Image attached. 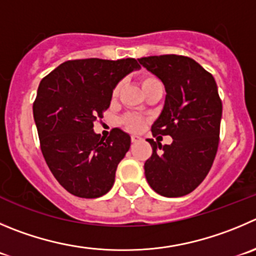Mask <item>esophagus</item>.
<instances>
[{"mask_svg":"<svg viewBox=\"0 0 256 256\" xmlns=\"http://www.w3.org/2000/svg\"><path fill=\"white\" fill-rule=\"evenodd\" d=\"M140 140H142V138H140V136H138V134H133V136H132V142H133V143H136V142H140Z\"/></svg>","mask_w":256,"mask_h":256,"instance_id":"obj_1","label":"esophagus"}]
</instances>
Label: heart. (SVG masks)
<instances>
[{"label":"heart","mask_w":256,"mask_h":256,"mask_svg":"<svg viewBox=\"0 0 256 256\" xmlns=\"http://www.w3.org/2000/svg\"><path fill=\"white\" fill-rule=\"evenodd\" d=\"M157 82V79H156L154 76H150V75H147V76H143L142 78V88L144 89V88H147L148 85H150L152 82ZM120 84H116V86H114L113 89V93H112V96L113 98H116L119 94V90H120ZM146 122H147V118L143 116H140V114H134V113H130V114H126V116H123V119H122V123L124 124V126L128 128V130H134V132H138V130H140L144 126Z\"/></svg>","instance_id":"obj_1"}]
</instances>
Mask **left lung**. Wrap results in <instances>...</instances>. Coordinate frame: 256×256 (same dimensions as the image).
Returning a JSON list of instances; mask_svg holds the SVG:
<instances>
[{"instance_id":"1","label":"left lung","mask_w":256,"mask_h":256,"mask_svg":"<svg viewBox=\"0 0 256 256\" xmlns=\"http://www.w3.org/2000/svg\"><path fill=\"white\" fill-rule=\"evenodd\" d=\"M166 88L153 136H171V144L147 140L152 156L144 163L148 184L164 197H181L194 191L212 166L218 146L222 103L218 85L198 62L180 55L138 59Z\"/></svg>"}]
</instances>
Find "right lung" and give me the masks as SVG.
Listing matches in <instances>:
<instances>
[{"mask_svg":"<svg viewBox=\"0 0 256 256\" xmlns=\"http://www.w3.org/2000/svg\"><path fill=\"white\" fill-rule=\"evenodd\" d=\"M140 65L136 59H82L62 62L41 80L34 119L48 168L72 194L96 198L113 187L130 137L114 128L108 138L94 122L109 108L113 89Z\"/></svg>","mask_w":256,"mask_h":256,"instance_id":"1","label":"right lung"}]
</instances>
